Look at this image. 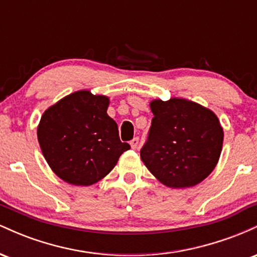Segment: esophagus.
Here are the masks:
<instances>
[{"label": "esophagus", "mask_w": 257, "mask_h": 257, "mask_svg": "<svg viewBox=\"0 0 257 257\" xmlns=\"http://www.w3.org/2000/svg\"><path fill=\"white\" fill-rule=\"evenodd\" d=\"M131 146L133 150H137L138 146H139V138H134L133 140L131 141Z\"/></svg>", "instance_id": "obj_1"}]
</instances>
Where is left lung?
Instances as JSON below:
<instances>
[{"label":"left lung","instance_id":"8db88e82","mask_svg":"<svg viewBox=\"0 0 257 257\" xmlns=\"http://www.w3.org/2000/svg\"><path fill=\"white\" fill-rule=\"evenodd\" d=\"M151 128L140 150L141 161L162 184L172 188L202 182L219 162L223 129L216 114L190 100H152Z\"/></svg>","mask_w":257,"mask_h":257}]
</instances>
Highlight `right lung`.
<instances>
[{
	"instance_id": "1",
	"label": "right lung",
	"mask_w": 257,
	"mask_h": 257,
	"mask_svg": "<svg viewBox=\"0 0 257 257\" xmlns=\"http://www.w3.org/2000/svg\"><path fill=\"white\" fill-rule=\"evenodd\" d=\"M110 100L78 90L44 111L37 139L51 169L65 182L90 186L105 178L131 149L119 140L117 123L107 114Z\"/></svg>"
}]
</instances>
